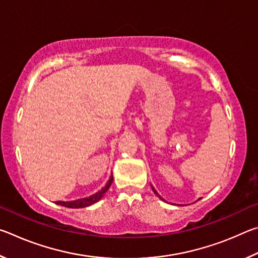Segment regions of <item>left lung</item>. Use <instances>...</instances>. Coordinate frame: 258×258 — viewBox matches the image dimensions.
Instances as JSON below:
<instances>
[{
	"label": "left lung",
	"instance_id": "obj_1",
	"mask_svg": "<svg viewBox=\"0 0 258 258\" xmlns=\"http://www.w3.org/2000/svg\"><path fill=\"white\" fill-rule=\"evenodd\" d=\"M151 187H152V190H154V192H155V194H156V195H158V194H157V191H156V190L154 189V186H152V185H151ZM158 197H159V195H158ZM159 198H160V197H159ZM160 199H161V200H164L163 198H160Z\"/></svg>",
	"mask_w": 258,
	"mask_h": 258
}]
</instances>
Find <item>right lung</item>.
<instances>
[{"label": "right lung", "mask_w": 258, "mask_h": 258, "mask_svg": "<svg viewBox=\"0 0 258 258\" xmlns=\"http://www.w3.org/2000/svg\"><path fill=\"white\" fill-rule=\"evenodd\" d=\"M112 178L113 177L111 175V177L109 178V181L107 182L106 186L102 187V189L100 190L99 192H97V194L93 195V196H91V197H89V198L74 200V202H55V204L60 205V206L67 207V208H84V207L90 206V205H93L94 203L99 202V200L103 197L104 194H106L109 187H110L111 183H112Z\"/></svg>", "instance_id": "add662e5"}]
</instances>
